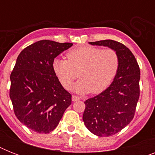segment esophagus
<instances>
[{"mask_svg":"<svg viewBox=\"0 0 155 155\" xmlns=\"http://www.w3.org/2000/svg\"><path fill=\"white\" fill-rule=\"evenodd\" d=\"M80 97H76V96H74L73 95L72 97H71V100H72V101H80Z\"/></svg>","mask_w":155,"mask_h":155,"instance_id":"obj_1","label":"esophagus"}]
</instances>
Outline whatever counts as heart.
Returning a JSON list of instances; mask_svg holds the SVG:
<instances>
[{
    "mask_svg": "<svg viewBox=\"0 0 155 155\" xmlns=\"http://www.w3.org/2000/svg\"><path fill=\"white\" fill-rule=\"evenodd\" d=\"M67 57L68 60L55 58L53 61L54 75L64 88L70 89L79 71L80 79L73 90L81 94L103 92L113 82L119 67L118 54L113 49L85 46L68 51Z\"/></svg>",
    "mask_w": 155,
    "mask_h": 155,
    "instance_id": "1",
    "label": "heart"
}]
</instances>
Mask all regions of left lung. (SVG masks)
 <instances>
[{
    "mask_svg": "<svg viewBox=\"0 0 155 155\" xmlns=\"http://www.w3.org/2000/svg\"><path fill=\"white\" fill-rule=\"evenodd\" d=\"M114 50L119 67L110 86L96 97L85 101L83 120L87 130L99 137L116 134L134 117L139 99V66L134 55L120 42L101 40L89 42Z\"/></svg>",
    "mask_w": 155,
    "mask_h": 155,
    "instance_id": "1",
    "label": "left lung"
}]
</instances>
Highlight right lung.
I'll use <instances>...</instances> for the list:
<instances>
[{
  "label": "right lung",
  "mask_w": 155,
  "mask_h": 155,
  "mask_svg": "<svg viewBox=\"0 0 155 155\" xmlns=\"http://www.w3.org/2000/svg\"><path fill=\"white\" fill-rule=\"evenodd\" d=\"M72 43L41 40L25 47L10 75L9 97L18 119L39 134L53 131L71 104L52 68L54 58Z\"/></svg>",
  "instance_id": "obj_1"
}]
</instances>
